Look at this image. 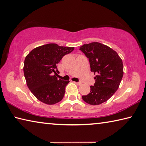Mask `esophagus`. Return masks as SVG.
<instances>
[{
  "instance_id": "1",
  "label": "esophagus",
  "mask_w": 146,
  "mask_h": 146,
  "mask_svg": "<svg viewBox=\"0 0 146 146\" xmlns=\"http://www.w3.org/2000/svg\"><path fill=\"white\" fill-rule=\"evenodd\" d=\"M75 83H76V84H77V85H81L82 84V82H75Z\"/></svg>"
}]
</instances>
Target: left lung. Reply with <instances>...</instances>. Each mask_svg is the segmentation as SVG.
I'll return each mask as SVG.
<instances>
[{"mask_svg":"<svg viewBox=\"0 0 146 146\" xmlns=\"http://www.w3.org/2000/svg\"><path fill=\"white\" fill-rule=\"evenodd\" d=\"M80 50L89 59L91 71L97 75L90 92L82 98L90 105H100L118 89L123 75L122 60L112 48L98 42L84 44Z\"/></svg>","mask_w":146,"mask_h":146,"instance_id":"obj_1","label":"left lung"}]
</instances>
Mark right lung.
Returning <instances> with one entry per match:
<instances>
[{
	"mask_svg": "<svg viewBox=\"0 0 146 146\" xmlns=\"http://www.w3.org/2000/svg\"><path fill=\"white\" fill-rule=\"evenodd\" d=\"M74 47L48 43L32 50L25 58L24 75L27 86L36 98L47 105L60 101L69 80H58L57 64Z\"/></svg>",
	"mask_w": 146,
	"mask_h": 146,
	"instance_id": "add662e5",
	"label": "right lung"
}]
</instances>
